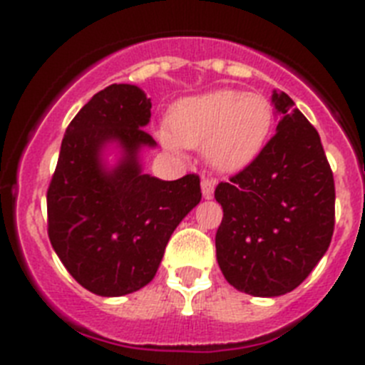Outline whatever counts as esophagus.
I'll use <instances>...</instances> for the list:
<instances>
[{"instance_id":"esophagus-1","label":"esophagus","mask_w":365,"mask_h":365,"mask_svg":"<svg viewBox=\"0 0 365 365\" xmlns=\"http://www.w3.org/2000/svg\"><path fill=\"white\" fill-rule=\"evenodd\" d=\"M214 188H215V180L206 179V177H202V180H201L202 197H205V199H212V195H214Z\"/></svg>"}]
</instances>
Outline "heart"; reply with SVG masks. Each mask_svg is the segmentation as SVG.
Listing matches in <instances>:
<instances>
[{
    "label": "heart",
    "mask_w": 365,
    "mask_h": 365,
    "mask_svg": "<svg viewBox=\"0 0 365 365\" xmlns=\"http://www.w3.org/2000/svg\"><path fill=\"white\" fill-rule=\"evenodd\" d=\"M274 122V108L259 93L217 89L179 100L160 135L168 150L202 148L221 172H235L257 157Z\"/></svg>",
    "instance_id": "heart-1"
}]
</instances>
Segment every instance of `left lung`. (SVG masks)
Listing matches in <instances>:
<instances>
[{
	"mask_svg": "<svg viewBox=\"0 0 365 365\" xmlns=\"http://www.w3.org/2000/svg\"><path fill=\"white\" fill-rule=\"evenodd\" d=\"M282 120L256 159L219 182L222 221L215 252L222 276L247 294L294 291L327 252L334 232V179L314 125L272 95Z\"/></svg>",
	"mask_w": 365,
	"mask_h": 365,
	"instance_id": "8db88e82",
	"label": "left lung"
}]
</instances>
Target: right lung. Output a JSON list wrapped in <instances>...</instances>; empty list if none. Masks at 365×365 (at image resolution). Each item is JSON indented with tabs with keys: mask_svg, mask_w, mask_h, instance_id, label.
Listing matches in <instances>:
<instances>
[{
	"mask_svg": "<svg viewBox=\"0 0 365 365\" xmlns=\"http://www.w3.org/2000/svg\"><path fill=\"white\" fill-rule=\"evenodd\" d=\"M151 100L130 83L96 93L67 125L47 190V232L54 252L83 289L124 296L153 279L170 235L201 201L195 173L160 180L143 173L138 151L155 146L143 130ZM108 142L123 159L109 170Z\"/></svg>",
	"mask_w": 365,
	"mask_h": 365,
	"instance_id": "add662e5",
	"label": "right lung"
}]
</instances>
